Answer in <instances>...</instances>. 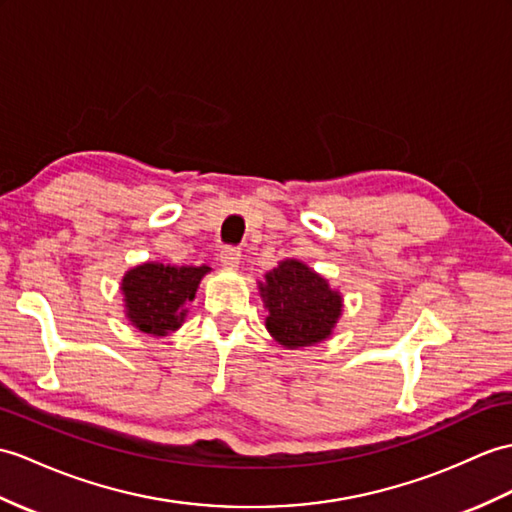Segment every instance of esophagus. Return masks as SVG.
Returning <instances> with one entry per match:
<instances>
[{
	"instance_id": "34e87169",
	"label": "esophagus",
	"mask_w": 512,
	"mask_h": 512,
	"mask_svg": "<svg viewBox=\"0 0 512 512\" xmlns=\"http://www.w3.org/2000/svg\"><path fill=\"white\" fill-rule=\"evenodd\" d=\"M240 259H242V251L237 246H224L220 251V264L224 268H237L240 266Z\"/></svg>"
}]
</instances>
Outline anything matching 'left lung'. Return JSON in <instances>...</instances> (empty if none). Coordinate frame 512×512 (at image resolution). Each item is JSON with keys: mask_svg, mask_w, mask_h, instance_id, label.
<instances>
[{"mask_svg": "<svg viewBox=\"0 0 512 512\" xmlns=\"http://www.w3.org/2000/svg\"><path fill=\"white\" fill-rule=\"evenodd\" d=\"M259 294L268 310L266 329L285 349L323 342L342 314L340 292L299 259H283L266 272Z\"/></svg>", "mask_w": 512, "mask_h": 512, "instance_id": "8db88e82", "label": "left lung"}]
</instances>
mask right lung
I'll return each mask as SVG.
<instances>
[{"label": "right lung", "instance_id": "right-lung-1", "mask_svg": "<svg viewBox=\"0 0 512 512\" xmlns=\"http://www.w3.org/2000/svg\"><path fill=\"white\" fill-rule=\"evenodd\" d=\"M209 266H170L148 261L130 268L122 279L126 318L150 336H168L183 325L185 305L194 301Z\"/></svg>", "mask_w": 512, "mask_h": 512}]
</instances>
